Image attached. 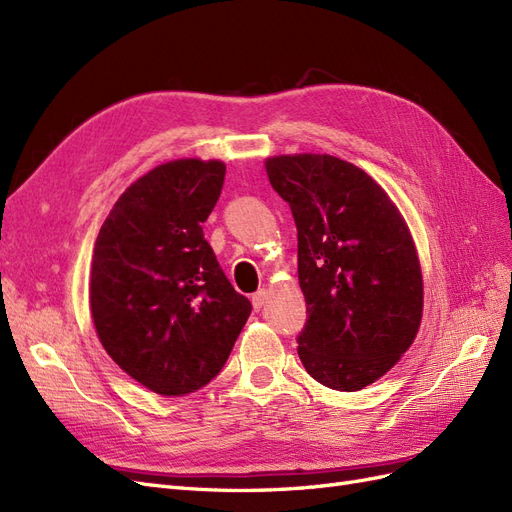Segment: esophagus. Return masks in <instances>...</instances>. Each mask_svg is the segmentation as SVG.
Listing matches in <instances>:
<instances>
[{
    "mask_svg": "<svg viewBox=\"0 0 512 512\" xmlns=\"http://www.w3.org/2000/svg\"><path fill=\"white\" fill-rule=\"evenodd\" d=\"M265 301H267V290H258L254 297H252V305H254L256 312H258L262 305H265Z\"/></svg>",
    "mask_w": 512,
    "mask_h": 512,
    "instance_id": "obj_1",
    "label": "esophagus"
}]
</instances>
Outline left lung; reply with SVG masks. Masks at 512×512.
Here are the masks:
<instances>
[{
	"label": "left lung",
	"mask_w": 512,
	"mask_h": 512,
	"mask_svg": "<svg viewBox=\"0 0 512 512\" xmlns=\"http://www.w3.org/2000/svg\"><path fill=\"white\" fill-rule=\"evenodd\" d=\"M290 205L307 303L297 337L307 374L335 391H361L414 342L423 277L408 226L365 170L333 156L267 160Z\"/></svg>",
	"instance_id": "1"
}]
</instances>
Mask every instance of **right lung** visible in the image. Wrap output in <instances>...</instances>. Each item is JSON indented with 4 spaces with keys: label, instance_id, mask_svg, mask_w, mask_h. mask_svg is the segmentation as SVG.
I'll use <instances>...</instances> for the list:
<instances>
[{
    "label": "right lung",
    "instance_id": "obj_1",
    "mask_svg": "<svg viewBox=\"0 0 512 512\" xmlns=\"http://www.w3.org/2000/svg\"><path fill=\"white\" fill-rule=\"evenodd\" d=\"M226 166L175 160L119 196L91 262V316L108 356L158 395H188L220 374L252 303L203 235Z\"/></svg>",
    "mask_w": 512,
    "mask_h": 512
}]
</instances>
